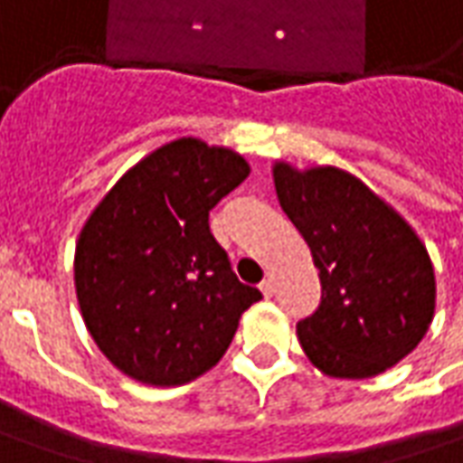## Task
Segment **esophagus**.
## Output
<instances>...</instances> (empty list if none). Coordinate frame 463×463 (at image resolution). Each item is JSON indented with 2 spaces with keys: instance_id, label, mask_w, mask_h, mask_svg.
I'll list each match as a JSON object with an SVG mask.
<instances>
[{
  "instance_id": "34e87169",
  "label": "esophagus",
  "mask_w": 463,
  "mask_h": 463,
  "mask_svg": "<svg viewBox=\"0 0 463 463\" xmlns=\"http://www.w3.org/2000/svg\"><path fill=\"white\" fill-rule=\"evenodd\" d=\"M260 290H262V296L265 298L275 296V282H272V278H265V280H262V285H260Z\"/></svg>"
}]
</instances>
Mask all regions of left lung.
<instances>
[{
    "label": "left lung",
    "instance_id": "8db88e82",
    "mask_svg": "<svg viewBox=\"0 0 463 463\" xmlns=\"http://www.w3.org/2000/svg\"><path fill=\"white\" fill-rule=\"evenodd\" d=\"M282 211L311 247L321 278L318 311L298 341L318 372L377 377L426 336L436 275L426 244L367 183L334 165H272Z\"/></svg>",
    "mask_w": 463,
    "mask_h": 463
}]
</instances>
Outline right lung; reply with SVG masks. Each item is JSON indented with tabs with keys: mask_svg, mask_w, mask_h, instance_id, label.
<instances>
[{
	"mask_svg": "<svg viewBox=\"0 0 463 463\" xmlns=\"http://www.w3.org/2000/svg\"><path fill=\"white\" fill-rule=\"evenodd\" d=\"M250 175L229 147L181 137L145 155L80 229L73 280L91 339L114 367L175 387L219 364L262 293L241 285L209 211Z\"/></svg>",
	"mask_w": 463,
	"mask_h": 463,
	"instance_id": "right-lung-1",
	"label": "right lung"
}]
</instances>
